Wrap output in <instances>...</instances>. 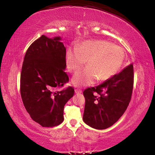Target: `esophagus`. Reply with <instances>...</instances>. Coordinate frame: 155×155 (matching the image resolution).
<instances>
[{
	"mask_svg": "<svg viewBox=\"0 0 155 155\" xmlns=\"http://www.w3.org/2000/svg\"><path fill=\"white\" fill-rule=\"evenodd\" d=\"M75 93L76 94H81V93H82V91H81V90H79V89H76V90H75Z\"/></svg>",
	"mask_w": 155,
	"mask_h": 155,
	"instance_id": "34e87169",
	"label": "esophagus"
}]
</instances>
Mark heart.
<instances>
[{"instance_id":"b5f03b06","label":"heart","mask_w":155,"mask_h":155,"mask_svg":"<svg viewBox=\"0 0 155 155\" xmlns=\"http://www.w3.org/2000/svg\"><path fill=\"white\" fill-rule=\"evenodd\" d=\"M125 58L122 48L104 40H88L77 48H69L65 54L68 68L77 72L87 61V67L74 75L75 86L91 85L98 79L104 81L116 74Z\"/></svg>"}]
</instances>
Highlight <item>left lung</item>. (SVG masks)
I'll return each instance as SVG.
<instances>
[{"label":"left lung","instance_id":"left-lung-1","mask_svg":"<svg viewBox=\"0 0 155 155\" xmlns=\"http://www.w3.org/2000/svg\"><path fill=\"white\" fill-rule=\"evenodd\" d=\"M133 79V65L130 64L101 85L86 89L83 91L85 98L84 122L99 130L115 124L130 103ZM94 92L98 95H94Z\"/></svg>","mask_w":155,"mask_h":155}]
</instances>
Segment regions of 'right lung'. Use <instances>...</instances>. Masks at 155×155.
I'll return each mask as SVG.
<instances>
[{
  "instance_id": "add662e5",
  "label": "right lung",
  "mask_w": 155,
  "mask_h": 155,
  "mask_svg": "<svg viewBox=\"0 0 155 155\" xmlns=\"http://www.w3.org/2000/svg\"><path fill=\"white\" fill-rule=\"evenodd\" d=\"M61 37L42 35L26 52L20 75V94L27 111L43 127H52L64 121V109L74 96L68 87L57 91L68 82L66 49Z\"/></svg>"
}]
</instances>
